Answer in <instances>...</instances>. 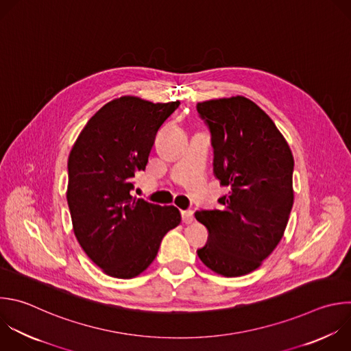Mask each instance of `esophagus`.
Wrapping results in <instances>:
<instances>
[{"label":"esophagus","mask_w":351,"mask_h":351,"mask_svg":"<svg viewBox=\"0 0 351 351\" xmlns=\"http://www.w3.org/2000/svg\"><path fill=\"white\" fill-rule=\"evenodd\" d=\"M182 220H183V223H186V224L191 223V221L194 220V213H193V210H182Z\"/></svg>","instance_id":"esophagus-1"}]
</instances>
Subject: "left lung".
Listing matches in <instances>:
<instances>
[{
  "instance_id": "obj_1",
  "label": "left lung",
  "mask_w": 351,
  "mask_h": 351,
  "mask_svg": "<svg viewBox=\"0 0 351 351\" xmlns=\"http://www.w3.org/2000/svg\"><path fill=\"white\" fill-rule=\"evenodd\" d=\"M210 131L213 173L228 195L221 209L197 210L208 241L201 262L224 277L256 270L281 241L293 205V156L270 117L244 96L197 104Z\"/></svg>"
}]
</instances>
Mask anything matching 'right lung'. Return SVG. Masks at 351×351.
<instances>
[{"label": "right lung", "instance_id": "obj_1", "mask_svg": "<svg viewBox=\"0 0 351 351\" xmlns=\"http://www.w3.org/2000/svg\"><path fill=\"white\" fill-rule=\"evenodd\" d=\"M180 101L121 96L104 104L78 135L67 162L73 230L88 258L110 277L134 278L156 259L182 217L176 206L132 197L157 131Z\"/></svg>", "mask_w": 351, "mask_h": 351}]
</instances>
